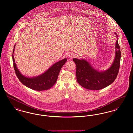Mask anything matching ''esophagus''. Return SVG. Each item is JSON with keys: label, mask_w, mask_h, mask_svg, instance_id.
Returning <instances> with one entry per match:
<instances>
[{"label": "esophagus", "mask_w": 133, "mask_h": 133, "mask_svg": "<svg viewBox=\"0 0 133 133\" xmlns=\"http://www.w3.org/2000/svg\"><path fill=\"white\" fill-rule=\"evenodd\" d=\"M75 56H76V55L72 52H71L69 54V57L70 58H72L75 57Z\"/></svg>", "instance_id": "obj_1"}]
</instances>
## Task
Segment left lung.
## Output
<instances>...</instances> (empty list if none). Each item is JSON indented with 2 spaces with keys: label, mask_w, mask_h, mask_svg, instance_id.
Instances as JSON below:
<instances>
[{
  "label": "left lung",
  "mask_w": 133,
  "mask_h": 133,
  "mask_svg": "<svg viewBox=\"0 0 133 133\" xmlns=\"http://www.w3.org/2000/svg\"><path fill=\"white\" fill-rule=\"evenodd\" d=\"M115 35L118 36L115 33ZM118 40L116 43V56L111 67L105 71L94 69L89 62L84 59L76 58L73 61L76 64L77 82L82 87L88 90H98L112 84L119 72L121 53Z\"/></svg>",
  "instance_id": "8db88e82"
}]
</instances>
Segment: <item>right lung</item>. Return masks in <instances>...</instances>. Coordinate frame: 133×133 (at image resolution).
Wrapping results in <instances>:
<instances>
[{
	"instance_id": "add662e5",
	"label": "right lung",
	"mask_w": 133,
	"mask_h": 133,
	"mask_svg": "<svg viewBox=\"0 0 133 133\" xmlns=\"http://www.w3.org/2000/svg\"><path fill=\"white\" fill-rule=\"evenodd\" d=\"M14 48L15 46L13 54L14 53ZM12 60L16 75L21 83L28 88L38 91L48 90L56 84L60 70L64 64L67 61L66 58H64L55 63L43 74L37 77L30 78L22 75L15 63L14 55H12Z\"/></svg>"
}]
</instances>
